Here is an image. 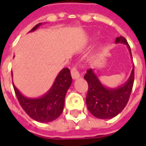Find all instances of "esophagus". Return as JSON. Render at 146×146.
<instances>
[{
	"mask_svg": "<svg viewBox=\"0 0 146 146\" xmlns=\"http://www.w3.org/2000/svg\"><path fill=\"white\" fill-rule=\"evenodd\" d=\"M71 76H72V78L73 80H76L78 79L80 77V73L79 71L77 70L76 67H73L72 70H71Z\"/></svg>",
	"mask_w": 146,
	"mask_h": 146,
	"instance_id": "obj_1",
	"label": "esophagus"
}]
</instances>
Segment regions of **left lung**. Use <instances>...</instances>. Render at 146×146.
I'll return each instance as SVG.
<instances>
[{
  "mask_svg": "<svg viewBox=\"0 0 146 146\" xmlns=\"http://www.w3.org/2000/svg\"><path fill=\"white\" fill-rule=\"evenodd\" d=\"M116 44L127 45L132 58L128 43L123 36L116 37ZM135 78V67L133 66L130 76L123 84L117 88H109L100 81L95 70L87 71L84 79L88 84V92L86 98L88 109L93 116L102 119L113 118L122 112L130 98Z\"/></svg>",
  "mask_w": 146,
  "mask_h": 146,
  "instance_id": "1",
  "label": "left lung"
}]
</instances>
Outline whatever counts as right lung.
Here are the masks:
<instances>
[{
    "mask_svg": "<svg viewBox=\"0 0 146 146\" xmlns=\"http://www.w3.org/2000/svg\"><path fill=\"white\" fill-rule=\"evenodd\" d=\"M42 24L36 25L29 33L35 31ZM12 84L16 97L24 111L37 122L48 123L57 119L62 113L65 97L72 84V77L70 70L64 68L58 73L51 88L37 98L26 97L15 86L14 83Z\"/></svg>",
    "mask_w": 146,
    "mask_h": 146,
    "instance_id": "1",
    "label": "right lung"
}]
</instances>
